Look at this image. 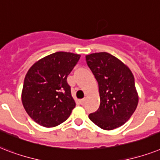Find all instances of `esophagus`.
<instances>
[{"label": "esophagus", "mask_w": 160, "mask_h": 160, "mask_svg": "<svg viewBox=\"0 0 160 160\" xmlns=\"http://www.w3.org/2000/svg\"><path fill=\"white\" fill-rule=\"evenodd\" d=\"M85 101H86V99H85V98H83V99L80 100V103H81V105H84V103H85Z\"/></svg>", "instance_id": "obj_1"}]
</instances>
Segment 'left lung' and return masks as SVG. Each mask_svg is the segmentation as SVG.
I'll use <instances>...</instances> for the list:
<instances>
[{"label": "left lung", "instance_id": "left-lung-1", "mask_svg": "<svg viewBox=\"0 0 160 160\" xmlns=\"http://www.w3.org/2000/svg\"><path fill=\"white\" fill-rule=\"evenodd\" d=\"M86 61L98 81L100 95V107L88 117L106 131L118 128L137 107L134 75L123 62L107 52L88 54Z\"/></svg>", "mask_w": 160, "mask_h": 160}]
</instances>
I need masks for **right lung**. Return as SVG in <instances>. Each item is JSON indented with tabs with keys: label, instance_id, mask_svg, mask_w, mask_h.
<instances>
[{
	"label": "right lung",
	"instance_id": "add662e5",
	"mask_svg": "<svg viewBox=\"0 0 160 160\" xmlns=\"http://www.w3.org/2000/svg\"><path fill=\"white\" fill-rule=\"evenodd\" d=\"M81 55L56 52L38 60L25 75L21 100L31 119L44 127L64 122L76 103L67 78Z\"/></svg>",
	"mask_w": 160,
	"mask_h": 160
}]
</instances>
